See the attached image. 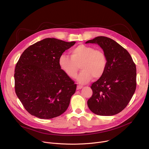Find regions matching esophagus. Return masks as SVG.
Returning <instances> with one entry per match:
<instances>
[{"mask_svg":"<svg viewBox=\"0 0 149 149\" xmlns=\"http://www.w3.org/2000/svg\"><path fill=\"white\" fill-rule=\"evenodd\" d=\"M81 88H82V86H77V90H81Z\"/></svg>","mask_w":149,"mask_h":149,"instance_id":"34e87169","label":"esophagus"}]
</instances>
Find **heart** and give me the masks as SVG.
Wrapping results in <instances>:
<instances>
[{
  "instance_id": "b5f03b06",
  "label": "heart",
  "mask_w": 149,
  "mask_h": 149,
  "mask_svg": "<svg viewBox=\"0 0 149 149\" xmlns=\"http://www.w3.org/2000/svg\"><path fill=\"white\" fill-rule=\"evenodd\" d=\"M70 58L62 54L58 58L59 68L71 78L77 77L79 67L81 72L77 78L80 84H86L91 78H101L107 67V58L104 52L94 47L80 44L70 51Z\"/></svg>"
}]
</instances>
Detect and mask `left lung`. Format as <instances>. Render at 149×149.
Segmentation results:
<instances>
[{
	"label": "left lung",
	"instance_id": "left-lung-1",
	"mask_svg": "<svg viewBox=\"0 0 149 149\" xmlns=\"http://www.w3.org/2000/svg\"><path fill=\"white\" fill-rule=\"evenodd\" d=\"M88 43L97 44L107 58L104 74L91 86L88 108L99 116L117 114L126 107L136 91V64L129 52L111 38L97 36Z\"/></svg>",
	"mask_w": 149,
	"mask_h": 149
}]
</instances>
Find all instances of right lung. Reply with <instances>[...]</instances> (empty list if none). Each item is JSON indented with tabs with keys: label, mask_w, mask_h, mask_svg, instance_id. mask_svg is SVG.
<instances>
[{
	"label": "right lung",
	"mask_w": 149,
	"mask_h": 149,
	"mask_svg": "<svg viewBox=\"0 0 149 149\" xmlns=\"http://www.w3.org/2000/svg\"><path fill=\"white\" fill-rule=\"evenodd\" d=\"M75 44L46 38L29 47L20 56L14 74L15 93L32 116L50 119L68 109L77 85L61 71L58 61Z\"/></svg>",
	"instance_id": "1"
}]
</instances>
